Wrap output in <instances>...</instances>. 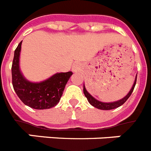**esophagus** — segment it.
I'll return each mask as SVG.
<instances>
[{"label": "esophagus", "mask_w": 151, "mask_h": 151, "mask_svg": "<svg viewBox=\"0 0 151 151\" xmlns=\"http://www.w3.org/2000/svg\"><path fill=\"white\" fill-rule=\"evenodd\" d=\"M81 69V64H78V63H74L72 66V70H73V72H78L80 71Z\"/></svg>", "instance_id": "esophagus-1"}]
</instances>
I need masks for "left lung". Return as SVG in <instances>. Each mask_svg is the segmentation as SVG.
Here are the masks:
<instances>
[{
  "mask_svg": "<svg viewBox=\"0 0 151 151\" xmlns=\"http://www.w3.org/2000/svg\"><path fill=\"white\" fill-rule=\"evenodd\" d=\"M137 76L135 77V80H134V84H133L131 89L130 90V91L128 92V93L124 97H123L122 99L118 100L116 101H114V102H102V101H100L98 100L95 99L94 97L92 96L91 94H90L89 92L86 90V87L84 86V83H83V93L85 95V97H87V101L91 104L93 107H96L97 109H100V110H104V111H108V110H112V109H115L116 107H121V105H123L126 102V101L128 99L132 93L134 89V87H135V84H136L137 81Z\"/></svg>",
  "mask_w": 151,
  "mask_h": 151,
  "instance_id": "obj_1",
  "label": "left lung"
}]
</instances>
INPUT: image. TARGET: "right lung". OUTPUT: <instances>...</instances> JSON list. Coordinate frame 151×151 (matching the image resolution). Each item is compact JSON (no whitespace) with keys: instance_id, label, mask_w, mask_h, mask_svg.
Returning <instances> with one entry per match:
<instances>
[{"instance_id":"add662e5","label":"right lung","mask_w":151,"mask_h":151,"mask_svg":"<svg viewBox=\"0 0 151 151\" xmlns=\"http://www.w3.org/2000/svg\"><path fill=\"white\" fill-rule=\"evenodd\" d=\"M21 44L22 41L14 50L11 68L14 91L23 103L31 108L44 110L54 107L60 101L66 84L73 73H56L42 81H30L20 69Z\"/></svg>"}]
</instances>
